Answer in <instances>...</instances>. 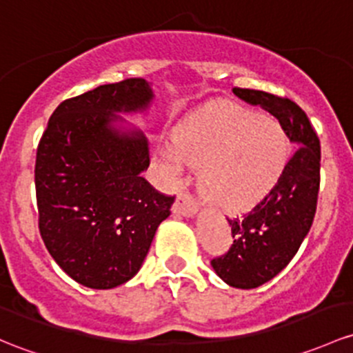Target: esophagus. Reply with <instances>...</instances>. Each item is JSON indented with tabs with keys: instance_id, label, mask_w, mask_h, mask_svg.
<instances>
[{
	"instance_id": "obj_1",
	"label": "esophagus",
	"mask_w": 353,
	"mask_h": 353,
	"mask_svg": "<svg viewBox=\"0 0 353 353\" xmlns=\"http://www.w3.org/2000/svg\"><path fill=\"white\" fill-rule=\"evenodd\" d=\"M172 210L174 213L183 214V216H194L196 211H198V203L189 192H179Z\"/></svg>"
}]
</instances>
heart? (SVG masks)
<instances>
[{
	"label": "heart",
	"mask_w": 353,
	"mask_h": 353,
	"mask_svg": "<svg viewBox=\"0 0 353 353\" xmlns=\"http://www.w3.org/2000/svg\"><path fill=\"white\" fill-rule=\"evenodd\" d=\"M289 140L276 120L235 103H216L191 114L167 143L172 169L199 165V186L218 206L247 210L265 198L279 181Z\"/></svg>",
	"instance_id": "heart-1"
}]
</instances>
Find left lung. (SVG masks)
<instances>
[{
  "instance_id": "obj_1",
  "label": "left lung",
  "mask_w": 353,
  "mask_h": 353,
  "mask_svg": "<svg viewBox=\"0 0 353 353\" xmlns=\"http://www.w3.org/2000/svg\"><path fill=\"white\" fill-rule=\"evenodd\" d=\"M233 92L276 117L288 139L298 145L272 191L243 218L228 220L235 240L225 255L211 261L228 285L254 289L291 262L313 225L321 150L316 132L294 101L255 89L233 88Z\"/></svg>"
}]
</instances>
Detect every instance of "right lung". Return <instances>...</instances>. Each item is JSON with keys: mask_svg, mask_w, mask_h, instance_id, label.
I'll use <instances>...</instances> for the list:
<instances>
[{"mask_svg": "<svg viewBox=\"0 0 353 353\" xmlns=\"http://www.w3.org/2000/svg\"><path fill=\"white\" fill-rule=\"evenodd\" d=\"M154 92L140 77L62 101L40 139L35 162L39 230L59 267L91 289L132 279L145 261L174 196L142 177L147 137L120 113H143Z\"/></svg>", "mask_w": 353, "mask_h": 353, "instance_id": "right-lung-1", "label": "right lung"}]
</instances>
